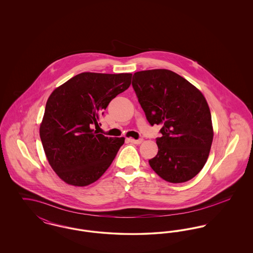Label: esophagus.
<instances>
[{"label": "esophagus", "mask_w": 253, "mask_h": 253, "mask_svg": "<svg viewBox=\"0 0 253 253\" xmlns=\"http://www.w3.org/2000/svg\"><path fill=\"white\" fill-rule=\"evenodd\" d=\"M128 141L129 142H131L132 144H140L142 141H143V139L142 138H140V139H133V138H128Z\"/></svg>", "instance_id": "34e87169"}]
</instances>
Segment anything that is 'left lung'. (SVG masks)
<instances>
[{"mask_svg": "<svg viewBox=\"0 0 253 253\" xmlns=\"http://www.w3.org/2000/svg\"><path fill=\"white\" fill-rule=\"evenodd\" d=\"M132 87L153 126L161 125L157 155L149 164L169 183L191 180L204 167L213 139L211 115L203 94L176 73H134Z\"/></svg>", "mask_w": 253, "mask_h": 253, "instance_id": "8db88e82", "label": "left lung"}]
</instances>
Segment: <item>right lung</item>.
<instances>
[{"instance_id":"obj_1","label":"right lung","mask_w":253,"mask_h":253,"mask_svg":"<svg viewBox=\"0 0 253 253\" xmlns=\"http://www.w3.org/2000/svg\"><path fill=\"white\" fill-rule=\"evenodd\" d=\"M132 74L81 73L57 87L47 99L40 136L49 164L65 183L84 187L110 167L124 137L92 128L110 101L131 85Z\"/></svg>"}]
</instances>
